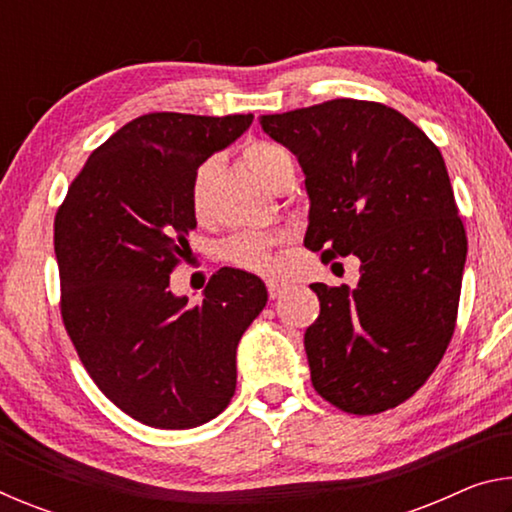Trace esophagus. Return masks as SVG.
<instances>
[{
	"instance_id": "obj_1",
	"label": "esophagus",
	"mask_w": 512,
	"mask_h": 512,
	"mask_svg": "<svg viewBox=\"0 0 512 512\" xmlns=\"http://www.w3.org/2000/svg\"><path fill=\"white\" fill-rule=\"evenodd\" d=\"M284 291H287V287H284V284H280V282H268V296H271L273 300L280 298Z\"/></svg>"
}]
</instances>
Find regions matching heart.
Masks as SVG:
<instances>
[{
	"label": "heart",
	"instance_id": "heart-1",
	"mask_svg": "<svg viewBox=\"0 0 512 512\" xmlns=\"http://www.w3.org/2000/svg\"><path fill=\"white\" fill-rule=\"evenodd\" d=\"M246 167L253 169L264 183L277 192L282 183H287L296 173V162H293L291 153L280 144L255 140L248 142L241 151ZM221 162L219 158L203 160L192 173L189 180V207L198 221L210 216L212 207V192L219 178ZM275 237L264 235V232H241V235L228 239L223 244V257L228 262L244 266L248 271L273 275L275 273V257H273Z\"/></svg>",
	"mask_w": 512,
	"mask_h": 512
}]
</instances>
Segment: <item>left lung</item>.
Returning <instances> with one entry per match:
<instances>
[{
	"label": "left lung",
	"mask_w": 512,
	"mask_h": 512,
	"mask_svg": "<svg viewBox=\"0 0 512 512\" xmlns=\"http://www.w3.org/2000/svg\"><path fill=\"white\" fill-rule=\"evenodd\" d=\"M259 124L305 173V246L361 262L354 289L311 284V384L341 411L393 409L436 370L456 325L467 239L443 155L375 101L334 99Z\"/></svg>",
	"instance_id": "1"
}]
</instances>
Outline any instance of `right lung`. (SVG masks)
Listing matches in <instances>:
<instances>
[{
    "label": "right lung",
    "mask_w": 512,
    "mask_h": 512,
    "mask_svg": "<svg viewBox=\"0 0 512 512\" xmlns=\"http://www.w3.org/2000/svg\"><path fill=\"white\" fill-rule=\"evenodd\" d=\"M253 115L151 112L94 151L54 221L60 311L94 384L137 422L192 429L235 395L237 345L266 307L257 275L221 268L203 302L169 289L189 253L194 169Z\"/></svg>",
    "instance_id": "obj_1"
}]
</instances>
